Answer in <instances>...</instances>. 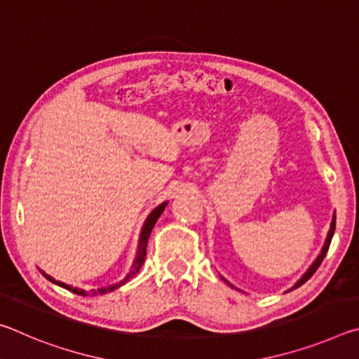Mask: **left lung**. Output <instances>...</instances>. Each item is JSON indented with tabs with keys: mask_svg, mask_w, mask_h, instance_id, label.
Wrapping results in <instances>:
<instances>
[{
	"mask_svg": "<svg viewBox=\"0 0 359 359\" xmlns=\"http://www.w3.org/2000/svg\"><path fill=\"white\" fill-rule=\"evenodd\" d=\"M334 231H336V212H334V215H332V220H331V226H330V231H327V236H326V239H325V244H323V247H321V250H320V253H318V257L315 258V261L313 263L309 266V269L304 272L302 274V277L299 278V280H297L293 287H291L288 291H291V290H294V288H297V287H301L302 283H306L309 278H311L313 274H315V271L318 269V266L321 264V261L325 259V257H326V253H327V248H330V244H331V239H332V236H334ZM223 278V277H222ZM224 282H226L228 285H231L226 278H223ZM231 287H233V285H231Z\"/></svg>",
	"mask_w": 359,
	"mask_h": 359,
	"instance_id": "left-lung-1",
	"label": "left lung"
}]
</instances>
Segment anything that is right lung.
<instances>
[{
  "instance_id": "add662e5",
  "label": "right lung",
  "mask_w": 359,
  "mask_h": 359,
  "mask_svg": "<svg viewBox=\"0 0 359 359\" xmlns=\"http://www.w3.org/2000/svg\"><path fill=\"white\" fill-rule=\"evenodd\" d=\"M168 203H169V201H165V203L158 204L156 208L150 212L149 217L145 218L144 226H142V229H141V234H139V244H137V252H136L135 261H133V264H131V267H130L128 274H126V276L123 277V280H120V282H117V283L109 285V287H104V288H98V290H92V291H85V290L79 288V287H72V285H66V283H63V282L55 280V278H53V277L47 276L44 271H41V269H39V271L42 272V276H44V277L47 278V280H50L52 283L58 285V287L69 290V291H72V293H76V294H81V296H88V294H92V296H96V294H106V293H111V291L120 288L121 285H125L126 282H130L131 278L137 274L139 269H141V267H142L144 261H145V255H147V242H149V238H150V233H151V229H154L156 220H158V218H160V215L163 214V210L166 209Z\"/></svg>"
}]
</instances>
